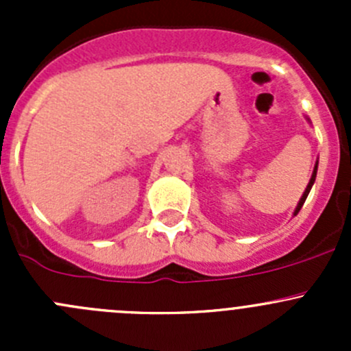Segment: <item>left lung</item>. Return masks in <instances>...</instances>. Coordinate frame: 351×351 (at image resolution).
<instances>
[{
	"instance_id": "obj_1",
	"label": "left lung",
	"mask_w": 351,
	"mask_h": 351,
	"mask_svg": "<svg viewBox=\"0 0 351 351\" xmlns=\"http://www.w3.org/2000/svg\"><path fill=\"white\" fill-rule=\"evenodd\" d=\"M316 173H317V165H316V168H314V173H313V176H311V182H309V185H307L306 192H304V195H302V198H300V202H299V205H297V208H295V212H293V215H297V214H299L300 207H302V205H304V202H306V198H307V195H309L311 189H313V185H314V180H316Z\"/></svg>"
}]
</instances>
